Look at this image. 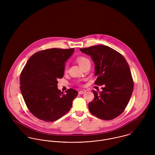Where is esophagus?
Returning <instances> with one entry per match:
<instances>
[{
  "instance_id": "1",
  "label": "esophagus",
  "mask_w": 155,
  "mask_h": 155,
  "mask_svg": "<svg viewBox=\"0 0 155 155\" xmlns=\"http://www.w3.org/2000/svg\"><path fill=\"white\" fill-rule=\"evenodd\" d=\"M85 92H86V90H81V91H79V94H80V95L83 94H84Z\"/></svg>"
}]
</instances>
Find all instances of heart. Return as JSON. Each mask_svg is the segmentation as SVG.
I'll list each match as a JSON object with an SVG mask.
<instances>
[{
	"mask_svg": "<svg viewBox=\"0 0 155 155\" xmlns=\"http://www.w3.org/2000/svg\"><path fill=\"white\" fill-rule=\"evenodd\" d=\"M77 62L78 63V64H79V66L81 67L87 61H89L88 59L85 57H79L77 58L76 59ZM67 70V67L66 66L65 67V71H66Z\"/></svg>",
	"mask_w": 155,
	"mask_h": 155,
	"instance_id": "b5f03b06",
	"label": "heart"
}]
</instances>
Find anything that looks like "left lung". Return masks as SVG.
<instances>
[{"label":"left lung","instance_id":"1","mask_svg":"<svg viewBox=\"0 0 155 155\" xmlns=\"http://www.w3.org/2000/svg\"><path fill=\"white\" fill-rule=\"evenodd\" d=\"M80 51L88 55L95 64V84L104 85L103 91L93 90L94 99L89 110L96 117L111 120L119 116L127 106L134 88L130 66L122 55L106 45H95Z\"/></svg>","mask_w":155,"mask_h":155}]
</instances>
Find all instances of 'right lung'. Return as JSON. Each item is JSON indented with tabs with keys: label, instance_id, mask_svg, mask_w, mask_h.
Returning <instances> with one entry per match:
<instances>
[{
	"label": "right lung",
	"instance_id": "obj_1",
	"mask_svg": "<svg viewBox=\"0 0 155 155\" xmlns=\"http://www.w3.org/2000/svg\"><path fill=\"white\" fill-rule=\"evenodd\" d=\"M74 48H52L39 51L28 59L20 76V89L28 109L37 118L54 122L70 110L78 92L69 89L64 94L58 89L66 62Z\"/></svg>",
	"mask_w": 155,
	"mask_h": 155
}]
</instances>
